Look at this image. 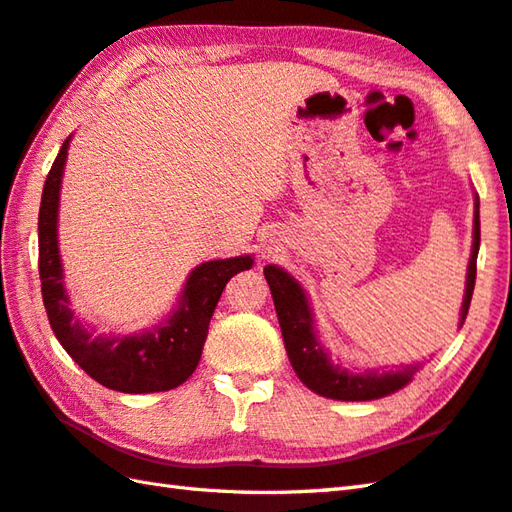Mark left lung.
Wrapping results in <instances>:
<instances>
[{"label":"left lung","instance_id":"left-lung-1","mask_svg":"<svg viewBox=\"0 0 512 512\" xmlns=\"http://www.w3.org/2000/svg\"><path fill=\"white\" fill-rule=\"evenodd\" d=\"M477 253H480V198L475 193V211H473V246L471 259L466 266V284H464V299L460 308V323L464 325L466 312L471 306L473 288H475V264ZM264 277L270 286V295L275 301L277 319L284 345L290 358V365L295 374L314 394L332 400L345 402H361V400H378L385 398L394 391L407 387L413 376L420 372L424 363L400 365V367H383V369H354L341 367L334 363L330 352L319 339V332L314 328V312L310 308V299L299 281L292 277L288 270L281 266L268 264L264 268Z\"/></svg>","mask_w":512,"mask_h":512}]
</instances>
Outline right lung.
Segmentation results:
<instances>
[{"label": "right lung", "instance_id": "1", "mask_svg": "<svg viewBox=\"0 0 512 512\" xmlns=\"http://www.w3.org/2000/svg\"><path fill=\"white\" fill-rule=\"evenodd\" d=\"M72 136L65 138L43 184L39 206V277L50 328L85 374L123 394L176 389L200 363L209 323L228 279L253 266V255L211 259L195 266L173 310L158 325L134 334H94L74 317L59 250L61 182Z\"/></svg>", "mask_w": 512, "mask_h": 512}]
</instances>
